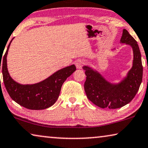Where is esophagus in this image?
Segmentation results:
<instances>
[{"label": "esophagus", "mask_w": 148, "mask_h": 148, "mask_svg": "<svg viewBox=\"0 0 148 148\" xmlns=\"http://www.w3.org/2000/svg\"><path fill=\"white\" fill-rule=\"evenodd\" d=\"M85 64H86V61L84 60H78L76 62V66L78 69H81Z\"/></svg>", "instance_id": "esophagus-1"}]
</instances>
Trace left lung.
Segmentation results:
<instances>
[{"mask_svg": "<svg viewBox=\"0 0 148 148\" xmlns=\"http://www.w3.org/2000/svg\"><path fill=\"white\" fill-rule=\"evenodd\" d=\"M120 42L130 45L134 51L132 68L120 83L112 84L97 70L87 66L82 68L86 76L84 87L87 98L103 109H118L130 103L137 94L142 81L143 66L137 42L125 29Z\"/></svg>", "mask_w": 148, "mask_h": 148, "instance_id": "left-lung-1", "label": "left lung"}]
</instances>
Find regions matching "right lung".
<instances>
[{"label":"right lung","instance_id":"obj_1","mask_svg":"<svg viewBox=\"0 0 148 148\" xmlns=\"http://www.w3.org/2000/svg\"><path fill=\"white\" fill-rule=\"evenodd\" d=\"M12 39L8 45L2 62L3 82L9 96L16 103L28 109L42 110L50 107L59 97L63 83L76 70V66L73 64L62 68L36 84H21L11 78L7 69V56Z\"/></svg>","mask_w":148,"mask_h":148}]
</instances>
